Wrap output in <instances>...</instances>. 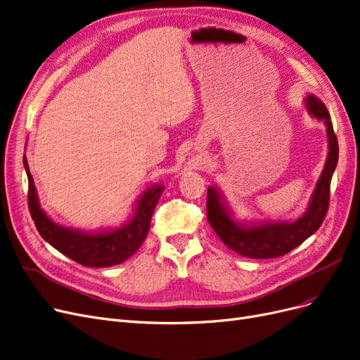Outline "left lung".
Listing matches in <instances>:
<instances>
[{
	"label": "left lung",
	"mask_w": 360,
	"mask_h": 360,
	"mask_svg": "<svg viewBox=\"0 0 360 360\" xmlns=\"http://www.w3.org/2000/svg\"><path fill=\"white\" fill-rule=\"evenodd\" d=\"M307 111L323 122L328 135V157L310 197L309 207L295 221H238L217 187L207 190V221L224 245L238 255L255 259L282 257L314 234L321 227L329 206L330 179L338 163V141L325 103L314 95L304 99Z\"/></svg>",
	"instance_id": "obj_1"
}]
</instances>
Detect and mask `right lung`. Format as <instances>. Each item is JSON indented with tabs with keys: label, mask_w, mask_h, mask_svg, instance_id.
<instances>
[{
	"label": "right lung",
	"mask_w": 360,
	"mask_h": 360,
	"mask_svg": "<svg viewBox=\"0 0 360 360\" xmlns=\"http://www.w3.org/2000/svg\"><path fill=\"white\" fill-rule=\"evenodd\" d=\"M23 166L30 184V212L39 236L53 248L58 249L60 254L84 265V267H112V265L122 264L135 254L148 234L154 209L160 200V195L165 191L162 184L151 185L139 195L135 206H133L131 215L122 227L87 233L83 230L63 227V225L53 222L47 217L46 212L39 206L35 184L26 157H23Z\"/></svg>",
	"instance_id": "right-lung-1"
}]
</instances>
